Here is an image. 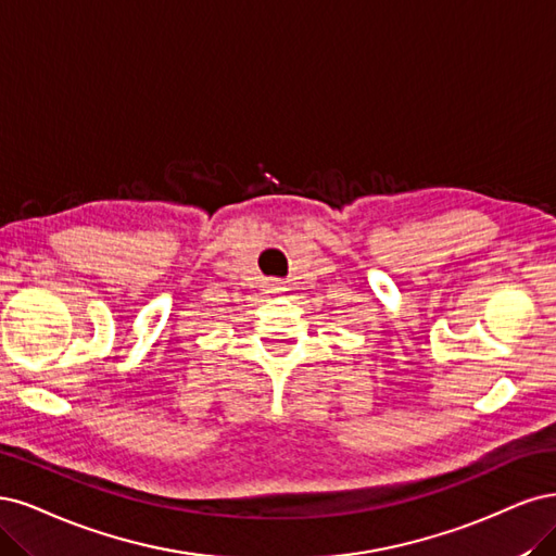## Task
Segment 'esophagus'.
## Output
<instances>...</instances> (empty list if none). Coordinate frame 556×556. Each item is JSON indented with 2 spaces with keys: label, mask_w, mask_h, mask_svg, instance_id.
<instances>
[{
  "label": "esophagus",
  "mask_w": 556,
  "mask_h": 556,
  "mask_svg": "<svg viewBox=\"0 0 556 556\" xmlns=\"http://www.w3.org/2000/svg\"><path fill=\"white\" fill-rule=\"evenodd\" d=\"M270 289H273V291H281V286L275 281V283H270Z\"/></svg>",
  "instance_id": "esophagus-1"
}]
</instances>
